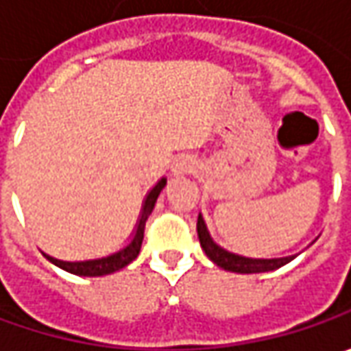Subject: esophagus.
<instances>
[{
    "label": "esophagus",
    "mask_w": 351,
    "mask_h": 351,
    "mask_svg": "<svg viewBox=\"0 0 351 351\" xmlns=\"http://www.w3.org/2000/svg\"><path fill=\"white\" fill-rule=\"evenodd\" d=\"M191 162L189 160H185V158H182V160H178L176 164H173V168H171V171L176 173V176H183V173H189L191 171Z\"/></svg>",
    "instance_id": "1"
}]
</instances>
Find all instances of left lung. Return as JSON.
<instances>
[{
	"mask_svg": "<svg viewBox=\"0 0 351 351\" xmlns=\"http://www.w3.org/2000/svg\"><path fill=\"white\" fill-rule=\"evenodd\" d=\"M197 234H199L201 248L207 254V258H209L210 262L217 263L219 267H223L226 271H234V274H263V271H274V269H279L285 263H289L291 260L297 258V254L285 256V258H246V256H240V254H234V252H228V250L219 246L210 238L209 230H207V224H205V219H203L201 213H199V219H197Z\"/></svg>",
	"mask_w": 351,
	"mask_h": 351,
	"instance_id": "left-lung-1",
	"label": "left lung"
}]
</instances>
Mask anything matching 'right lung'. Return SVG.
Masks as SVG:
<instances>
[{"mask_svg":"<svg viewBox=\"0 0 351 351\" xmlns=\"http://www.w3.org/2000/svg\"><path fill=\"white\" fill-rule=\"evenodd\" d=\"M166 178L158 180L154 187L146 193L144 201H142V209L141 217L136 221V228L130 236V242L125 244L123 248H119L113 254H107V256H101V258H93V260H80V262H66V260H58V258H52V256H47L48 262H52L54 265H58L60 269L68 271V274H74V276L82 277H101L109 276V274H115L119 269L127 267L128 263L132 260H136L138 252H141L142 246V238H144V226H146V221L148 217L152 215V209H154L156 201H158V195L162 193V189L166 187Z\"/></svg>","mask_w":351,"mask_h":351,"instance_id":"obj_1","label":"right lung"}]
</instances>
